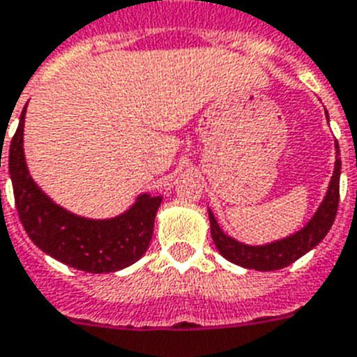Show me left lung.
Listing matches in <instances>:
<instances>
[{"label":"left lung","instance_id":"1","mask_svg":"<svg viewBox=\"0 0 357 357\" xmlns=\"http://www.w3.org/2000/svg\"><path fill=\"white\" fill-rule=\"evenodd\" d=\"M337 155H340V146L335 144ZM340 175H341V158L335 157L334 175H332L331 185L326 191L325 200L321 202L319 210L312 217L310 222L297 234L290 235L287 238L275 241V243L264 244V246H248L228 237V235L219 228L213 213L210 211L211 225V238L215 246L220 252V255L228 259L229 263L238 264L243 268H253L259 272H272V270H281L288 264L296 263L297 259L303 257L306 252L316 248L317 244L325 238L328 229L332 228L337 213V204H340Z\"/></svg>","mask_w":357,"mask_h":357}]
</instances>
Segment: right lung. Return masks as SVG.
Segmentation results:
<instances>
[{
    "label": "right lung",
    "instance_id": "obj_1",
    "mask_svg": "<svg viewBox=\"0 0 357 357\" xmlns=\"http://www.w3.org/2000/svg\"><path fill=\"white\" fill-rule=\"evenodd\" d=\"M22 111L10 140L8 173L17 215L31 241L47 255L82 272L109 273L137 263L151 243L162 197L140 195L126 213L107 220L84 219L54 204L29 175L23 155Z\"/></svg>",
    "mask_w": 357,
    "mask_h": 357
}]
</instances>
